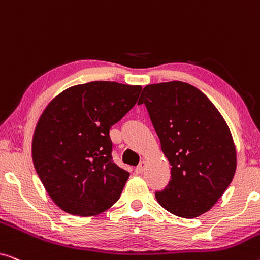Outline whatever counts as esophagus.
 I'll use <instances>...</instances> for the list:
<instances>
[{
    "instance_id": "34e87169",
    "label": "esophagus",
    "mask_w": 260,
    "mask_h": 260,
    "mask_svg": "<svg viewBox=\"0 0 260 260\" xmlns=\"http://www.w3.org/2000/svg\"><path fill=\"white\" fill-rule=\"evenodd\" d=\"M144 168H145V162L142 161V162H140V165L136 167L135 172H136V174H142L144 172Z\"/></svg>"
}]
</instances>
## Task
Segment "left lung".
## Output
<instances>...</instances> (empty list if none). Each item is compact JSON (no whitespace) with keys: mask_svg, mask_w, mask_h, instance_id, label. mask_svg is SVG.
I'll return each mask as SVG.
<instances>
[{"mask_svg":"<svg viewBox=\"0 0 260 260\" xmlns=\"http://www.w3.org/2000/svg\"><path fill=\"white\" fill-rule=\"evenodd\" d=\"M138 103L147 106L172 166L168 186L155 194L158 204L181 218L204 214L236 173V145L226 120L207 95L183 81L147 85Z\"/></svg>","mask_w":260,"mask_h":260,"instance_id":"left-lung-1","label":"left lung"}]
</instances>
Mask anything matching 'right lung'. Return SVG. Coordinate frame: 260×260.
I'll use <instances>...</instances> for the list:
<instances>
[{
    "label": "right lung",
    "instance_id": "obj_1",
    "mask_svg": "<svg viewBox=\"0 0 260 260\" xmlns=\"http://www.w3.org/2000/svg\"><path fill=\"white\" fill-rule=\"evenodd\" d=\"M140 85L91 81L66 88L38 120L31 157L46 191L73 215L101 214L130 174L113 162L110 129L136 104Z\"/></svg>",
    "mask_w": 260,
    "mask_h": 260
}]
</instances>
